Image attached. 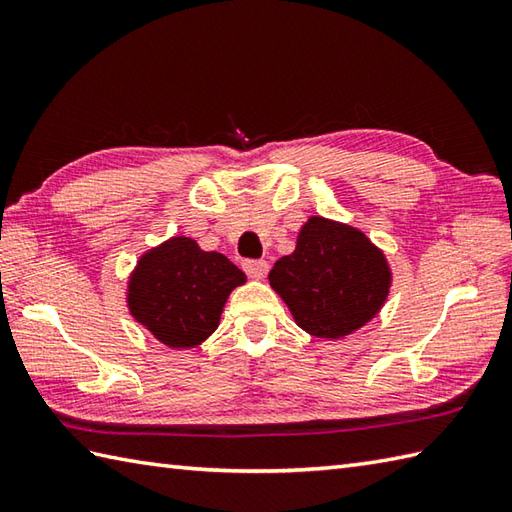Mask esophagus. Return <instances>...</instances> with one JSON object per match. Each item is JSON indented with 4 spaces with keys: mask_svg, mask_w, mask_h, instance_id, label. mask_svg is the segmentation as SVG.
<instances>
[{
    "mask_svg": "<svg viewBox=\"0 0 512 512\" xmlns=\"http://www.w3.org/2000/svg\"><path fill=\"white\" fill-rule=\"evenodd\" d=\"M244 270L250 279H264L268 275V262H264V259H246Z\"/></svg>",
    "mask_w": 512,
    "mask_h": 512,
    "instance_id": "34e87169",
    "label": "esophagus"
}]
</instances>
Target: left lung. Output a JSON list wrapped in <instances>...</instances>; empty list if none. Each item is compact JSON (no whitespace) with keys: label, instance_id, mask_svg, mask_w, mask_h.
Instances as JSON below:
<instances>
[{"label":"left lung","instance_id":"left-lung-1","mask_svg":"<svg viewBox=\"0 0 512 512\" xmlns=\"http://www.w3.org/2000/svg\"><path fill=\"white\" fill-rule=\"evenodd\" d=\"M268 281L301 330L341 339L380 310L391 275L385 255L361 231L310 217L295 253L279 259Z\"/></svg>","mask_w":512,"mask_h":512}]
</instances>
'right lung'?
Listing matches in <instances>:
<instances>
[{
	"instance_id": "1",
	"label": "right lung",
	"mask_w": 512,
	"mask_h": 512,
	"mask_svg": "<svg viewBox=\"0 0 512 512\" xmlns=\"http://www.w3.org/2000/svg\"><path fill=\"white\" fill-rule=\"evenodd\" d=\"M246 275L222 253L189 237L151 248L129 279V312L169 347H195L211 336L231 290Z\"/></svg>"
}]
</instances>
